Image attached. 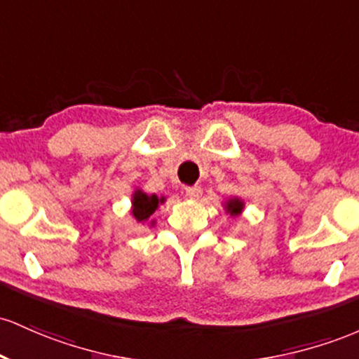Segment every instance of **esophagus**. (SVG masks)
<instances>
[{
    "mask_svg": "<svg viewBox=\"0 0 359 359\" xmlns=\"http://www.w3.org/2000/svg\"><path fill=\"white\" fill-rule=\"evenodd\" d=\"M187 196L191 200H198L201 196V188L200 187H188L187 188Z\"/></svg>",
    "mask_w": 359,
    "mask_h": 359,
    "instance_id": "34e87169",
    "label": "esophagus"
}]
</instances>
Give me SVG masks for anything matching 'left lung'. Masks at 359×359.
<instances>
[{
    "label": "left lung",
    "instance_id": "obj_1",
    "mask_svg": "<svg viewBox=\"0 0 359 359\" xmlns=\"http://www.w3.org/2000/svg\"><path fill=\"white\" fill-rule=\"evenodd\" d=\"M224 208L231 217H239L244 210V201L241 198H237V196H232V198H229L227 201H225Z\"/></svg>",
    "mask_w": 359,
    "mask_h": 359
}]
</instances>
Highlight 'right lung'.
Here are the masks:
<instances>
[{
  "label": "right lung",
  "instance_id": "right-lung-1",
  "mask_svg": "<svg viewBox=\"0 0 359 359\" xmlns=\"http://www.w3.org/2000/svg\"><path fill=\"white\" fill-rule=\"evenodd\" d=\"M166 198L158 195H147L142 190H135L132 195V217L135 222L144 224L151 219V215L158 210L161 203H164ZM156 220H151V225H154Z\"/></svg>",
  "mask_w": 359,
  "mask_h": 359
}]
</instances>
